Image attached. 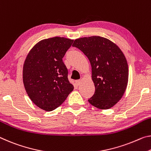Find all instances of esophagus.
<instances>
[{
  "mask_svg": "<svg viewBox=\"0 0 151 151\" xmlns=\"http://www.w3.org/2000/svg\"><path fill=\"white\" fill-rule=\"evenodd\" d=\"M75 83L77 86H79L81 84V80H76L75 81Z\"/></svg>",
  "mask_w": 151,
  "mask_h": 151,
  "instance_id": "esophagus-1",
  "label": "esophagus"
}]
</instances>
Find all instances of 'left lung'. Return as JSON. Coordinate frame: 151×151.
Wrapping results in <instances>:
<instances>
[{"mask_svg":"<svg viewBox=\"0 0 151 151\" xmlns=\"http://www.w3.org/2000/svg\"><path fill=\"white\" fill-rule=\"evenodd\" d=\"M73 46L81 50L91 65L95 91L88 102L101 109L111 108L122 97L128 85V66L123 52L100 36L78 38Z\"/></svg>","mask_w":151,"mask_h":151,"instance_id":"obj_1","label":"left lung"}]
</instances>
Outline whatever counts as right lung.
Returning <instances> with one entry per match:
<instances>
[{
	"mask_svg": "<svg viewBox=\"0 0 151 151\" xmlns=\"http://www.w3.org/2000/svg\"><path fill=\"white\" fill-rule=\"evenodd\" d=\"M73 40L54 37L37 43L27 54L23 68V81L34 104L47 111L65 101L74 89L63 61Z\"/></svg>",
	"mask_w": 151,
	"mask_h": 151,
	"instance_id": "obj_1",
	"label": "right lung"
}]
</instances>
